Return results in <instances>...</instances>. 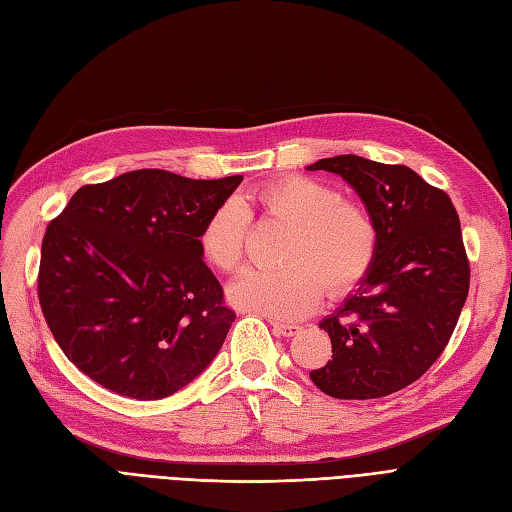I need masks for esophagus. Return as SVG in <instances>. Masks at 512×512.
Masks as SVG:
<instances>
[{"label":"esophagus","instance_id":"obj_1","mask_svg":"<svg viewBox=\"0 0 512 512\" xmlns=\"http://www.w3.org/2000/svg\"><path fill=\"white\" fill-rule=\"evenodd\" d=\"M272 332L276 336H295L300 332V325H291V323H278V321H270Z\"/></svg>","mask_w":512,"mask_h":512}]
</instances>
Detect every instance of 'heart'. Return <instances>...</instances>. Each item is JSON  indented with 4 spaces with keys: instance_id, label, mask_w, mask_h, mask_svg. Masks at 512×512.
Listing matches in <instances>:
<instances>
[{
    "instance_id": "b5f03b06",
    "label": "heart",
    "mask_w": 512,
    "mask_h": 512,
    "mask_svg": "<svg viewBox=\"0 0 512 512\" xmlns=\"http://www.w3.org/2000/svg\"><path fill=\"white\" fill-rule=\"evenodd\" d=\"M251 214L289 227L274 270H246L229 289L232 300L263 315L293 321L310 315L321 298L355 289L370 272L378 227L372 212L325 180L283 176L225 200L204 221L197 246L221 272H236L246 255Z\"/></svg>"
}]
</instances>
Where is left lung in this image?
Here are the masks:
<instances>
[{
  "instance_id": "1",
  "label": "left lung",
  "mask_w": 512,
  "mask_h": 512,
  "mask_svg": "<svg viewBox=\"0 0 512 512\" xmlns=\"http://www.w3.org/2000/svg\"><path fill=\"white\" fill-rule=\"evenodd\" d=\"M308 170L340 174L378 227V249L357 293L321 321L332 359L310 378L340 400L400 391L447 349L470 289V261L451 197L406 166L357 155Z\"/></svg>"
}]
</instances>
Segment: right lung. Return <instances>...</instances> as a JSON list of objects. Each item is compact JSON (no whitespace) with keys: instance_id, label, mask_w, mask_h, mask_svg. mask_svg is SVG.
<instances>
[{"instance_id":"right-lung-1","label":"right lung","mask_w":512,"mask_h":512,"mask_svg":"<svg viewBox=\"0 0 512 512\" xmlns=\"http://www.w3.org/2000/svg\"><path fill=\"white\" fill-rule=\"evenodd\" d=\"M242 176L134 170L80 187L46 227L38 300L61 351L91 381L161 400L204 372L236 312L197 234Z\"/></svg>"}]
</instances>
